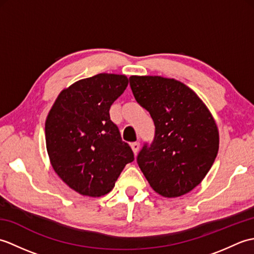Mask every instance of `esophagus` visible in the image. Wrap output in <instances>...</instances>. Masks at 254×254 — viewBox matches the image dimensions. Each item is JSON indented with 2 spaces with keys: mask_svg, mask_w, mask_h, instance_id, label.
Listing matches in <instances>:
<instances>
[{
  "mask_svg": "<svg viewBox=\"0 0 254 254\" xmlns=\"http://www.w3.org/2000/svg\"><path fill=\"white\" fill-rule=\"evenodd\" d=\"M131 146H132V149H133L134 154H137L138 149H139V142H133L131 144Z\"/></svg>",
  "mask_w": 254,
  "mask_h": 254,
  "instance_id": "34e87169",
  "label": "esophagus"
}]
</instances>
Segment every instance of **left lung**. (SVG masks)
Returning a JSON list of instances; mask_svg holds the SVG:
<instances>
[{"label": "left lung", "instance_id": "8db88e82", "mask_svg": "<svg viewBox=\"0 0 254 254\" xmlns=\"http://www.w3.org/2000/svg\"><path fill=\"white\" fill-rule=\"evenodd\" d=\"M135 100L155 124L153 141L144 143L138 167L154 190L165 197L190 192L216 158V123L203 101L187 85L161 76H131Z\"/></svg>", "mask_w": 254, "mask_h": 254}]
</instances>
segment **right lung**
Here are the masks:
<instances>
[{
    "label": "right lung",
    "mask_w": 254,
    "mask_h": 254,
    "mask_svg": "<svg viewBox=\"0 0 254 254\" xmlns=\"http://www.w3.org/2000/svg\"><path fill=\"white\" fill-rule=\"evenodd\" d=\"M127 84L124 75L108 73L78 80L59 95L48 115L45 132L51 165L82 195L109 193L134 160L109 113Z\"/></svg>",
    "instance_id": "obj_1"
}]
</instances>
